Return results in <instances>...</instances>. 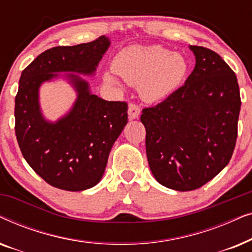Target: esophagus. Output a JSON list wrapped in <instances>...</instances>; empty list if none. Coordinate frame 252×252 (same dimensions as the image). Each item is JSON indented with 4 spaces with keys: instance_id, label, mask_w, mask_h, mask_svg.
<instances>
[{
    "instance_id": "esophagus-1",
    "label": "esophagus",
    "mask_w": 252,
    "mask_h": 252,
    "mask_svg": "<svg viewBox=\"0 0 252 252\" xmlns=\"http://www.w3.org/2000/svg\"><path fill=\"white\" fill-rule=\"evenodd\" d=\"M140 106L136 105L135 103H129L128 105V118L129 119H136L140 116Z\"/></svg>"
}]
</instances>
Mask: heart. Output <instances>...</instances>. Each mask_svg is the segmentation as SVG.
Masks as SVG:
<instances>
[{
	"instance_id": "obj_1",
	"label": "heart",
	"mask_w": 252,
	"mask_h": 252,
	"mask_svg": "<svg viewBox=\"0 0 252 252\" xmlns=\"http://www.w3.org/2000/svg\"><path fill=\"white\" fill-rule=\"evenodd\" d=\"M117 75L129 85H140L141 96L149 102H157L171 95L185 80L188 63L180 54L163 47H129L117 55L112 63ZM105 81L117 85L112 75Z\"/></svg>"
}]
</instances>
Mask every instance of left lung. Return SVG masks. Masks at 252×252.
I'll return each mask as SVG.
<instances>
[{
    "mask_svg": "<svg viewBox=\"0 0 252 252\" xmlns=\"http://www.w3.org/2000/svg\"><path fill=\"white\" fill-rule=\"evenodd\" d=\"M189 48L196 64L185 85L141 115L150 170L179 191L202 187L229 163L241 109L232 68L213 50Z\"/></svg>",
    "mask_w": 252,
    "mask_h": 252,
    "instance_id": "1",
    "label": "left lung"
}]
</instances>
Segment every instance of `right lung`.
<instances>
[{"label": "right lung", "mask_w": 252, "mask_h": 252, "mask_svg": "<svg viewBox=\"0 0 252 252\" xmlns=\"http://www.w3.org/2000/svg\"><path fill=\"white\" fill-rule=\"evenodd\" d=\"M110 47L99 36L92 42L54 47L40 54L19 79L15 99L16 136L27 164L53 187L81 191L94 187L105 171L110 150L127 124V103L92 94L80 74L93 75ZM64 77L77 92L67 115L48 122L39 109L38 89L46 81Z\"/></svg>", "instance_id": "add662e5"}]
</instances>
